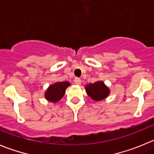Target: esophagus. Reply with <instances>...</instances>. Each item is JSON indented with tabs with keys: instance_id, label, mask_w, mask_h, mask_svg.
Here are the masks:
<instances>
[{
	"instance_id": "1",
	"label": "esophagus",
	"mask_w": 154,
	"mask_h": 154,
	"mask_svg": "<svg viewBox=\"0 0 154 154\" xmlns=\"http://www.w3.org/2000/svg\"><path fill=\"white\" fill-rule=\"evenodd\" d=\"M74 82L76 85H80V84H81V79H80L79 78H75V79Z\"/></svg>"
}]
</instances>
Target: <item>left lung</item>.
Segmentation results:
<instances>
[{
	"instance_id": "obj_1",
	"label": "left lung",
	"mask_w": 154,
	"mask_h": 154,
	"mask_svg": "<svg viewBox=\"0 0 154 154\" xmlns=\"http://www.w3.org/2000/svg\"><path fill=\"white\" fill-rule=\"evenodd\" d=\"M85 91L88 96H90L91 99L95 101H101L106 99L110 92L109 89L102 81L87 84L85 85Z\"/></svg>"
}]
</instances>
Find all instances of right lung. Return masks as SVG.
<instances>
[{
	"label": "right lung",
	"mask_w": 154,
	"mask_h": 154,
	"mask_svg": "<svg viewBox=\"0 0 154 154\" xmlns=\"http://www.w3.org/2000/svg\"><path fill=\"white\" fill-rule=\"evenodd\" d=\"M70 85L69 82H58L49 85L45 93V97L48 101L55 103L63 97L65 90Z\"/></svg>",
	"instance_id": "right-lung-1"
}]
</instances>
